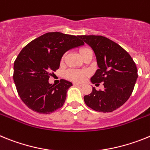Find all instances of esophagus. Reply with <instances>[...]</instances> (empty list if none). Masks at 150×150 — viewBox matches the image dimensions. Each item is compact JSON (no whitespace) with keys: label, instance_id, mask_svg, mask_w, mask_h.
Masks as SVG:
<instances>
[{"label":"esophagus","instance_id":"34e87169","mask_svg":"<svg viewBox=\"0 0 150 150\" xmlns=\"http://www.w3.org/2000/svg\"><path fill=\"white\" fill-rule=\"evenodd\" d=\"M73 85H75V86H79V87H82V86L84 85V84H83V83H77V82H75V83H73Z\"/></svg>","mask_w":150,"mask_h":150}]
</instances>
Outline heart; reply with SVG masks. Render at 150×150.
I'll list each match as a JSON object with an SVG mask.
<instances>
[{
  "mask_svg": "<svg viewBox=\"0 0 150 150\" xmlns=\"http://www.w3.org/2000/svg\"><path fill=\"white\" fill-rule=\"evenodd\" d=\"M91 51L89 48L82 47L79 50V53L81 57L87 53L88 52ZM88 75V72L84 70H78V69H69L66 72V77L69 80L74 81H81L84 79L86 75Z\"/></svg>",
  "mask_w": 150,
  "mask_h": 150,
  "instance_id": "obj_1",
  "label": "heart"
}]
</instances>
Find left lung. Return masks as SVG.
I'll return each mask as SVG.
<instances>
[{"instance_id": "1", "label": "left lung", "mask_w": 150, "mask_h": 150, "mask_svg": "<svg viewBox=\"0 0 150 150\" xmlns=\"http://www.w3.org/2000/svg\"><path fill=\"white\" fill-rule=\"evenodd\" d=\"M94 52L99 69L91 82H103L104 88H93L84 100L88 107L97 112H110L129 99L137 79L134 61L125 49L115 42L100 35H80Z\"/></svg>"}]
</instances>
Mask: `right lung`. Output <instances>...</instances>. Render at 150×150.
I'll list each match as a JSON object with an SVG mask.
<instances>
[{"mask_svg":"<svg viewBox=\"0 0 150 150\" xmlns=\"http://www.w3.org/2000/svg\"><path fill=\"white\" fill-rule=\"evenodd\" d=\"M79 36L48 32L37 38L21 50L13 66V81L21 100L29 109L50 114L63 106L70 81L61 79L54 85L48 80L58 69L62 57L70 49L82 46Z\"/></svg>","mask_w":150,"mask_h":150,"instance_id":"obj_1","label":"right lung"}]
</instances>
